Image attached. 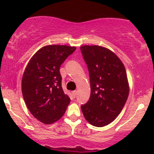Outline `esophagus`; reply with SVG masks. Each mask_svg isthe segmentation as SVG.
<instances>
[{
    "label": "esophagus",
    "instance_id": "esophagus-1",
    "mask_svg": "<svg viewBox=\"0 0 154 154\" xmlns=\"http://www.w3.org/2000/svg\"><path fill=\"white\" fill-rule=\"evenodd\" d=\"M76 94H77V91H76V90H74V91H72V96L73 97V98L75 97V96H76Z\"/></svg>",
    "mask_w": 154,
    "mask_h": 154
}]
</instances>
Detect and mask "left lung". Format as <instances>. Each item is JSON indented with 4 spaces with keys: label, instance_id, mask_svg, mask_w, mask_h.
I'll return each mask as SVG.
<instances>
[{
    "label": "left lung",
    "instance_id": "obj_1",
    "mask_svg": "<svg viewBox=\"0 0 154 154\" xmlns=\"http://www.w3.org/2000/svg\"><path fill=\"white\" fill-rule=\"evenodd\" d=\"M81 50L91 89L89 100L81 110L91 125L104 127L114 121L125 106L129 94L127 73L120 59L107 48L84 45Z\"/></svg>",
    "mask_w": 154,
    "mask_h": 154
}]
</instances>
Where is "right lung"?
Instances as JSON below:
<instances>
[{
    "mask_svg": "<svg viewBox=\"0 0 154 154\" xmlns=\"http://www.w3.org/2000/svg\"><path fill=\"white\" fill-rule=\"evenodd\" d=\"M76 48L47 45L35 52L25 69L22 91L27 108L35 119L51 124L62 117L70 103L62 87L60 66Z\"/></svg>",
    "mask_w": 154,
    "mask_h": 154,
    "instance_id": "right-lung-1",
    "label": "right lung"
}]
</instances>
